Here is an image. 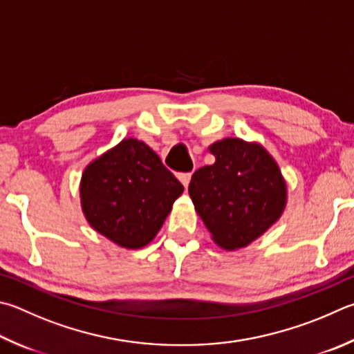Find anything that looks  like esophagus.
<instances>
[{"instance_id":"34e87169","label":"esophagus","mask_w":354,"mask_h":354,"mask_svg":"<svg viewBox=\"0 0 354 354\" xmlns=\"http://www.w3.org/2000/svg\"><path fill=\"white\" fill-rule=\"evenodd\" d=\"M179 181L183 183L184 187H189V183H190V178H192V173H179Z\"/></svg>"}]
</instances>
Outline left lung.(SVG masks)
Instances as JSON below:
<instances>
[{"instance_id":"left-lung-1","label":"left lung","mask_w":354,"mask_h":354,"mask_svg":"<svg viewBox=\"0 0 354 354\" xmlns=\"http://www.w3.org/2000/svg\"><path fill=\"white\" fill-rule=\"evenodd\" d=\"M209 150L215 162L194 173L189 195L218 246L246 248L283 214L286 183L260 144L226 138Z\"/></svg>"}]
</instances>
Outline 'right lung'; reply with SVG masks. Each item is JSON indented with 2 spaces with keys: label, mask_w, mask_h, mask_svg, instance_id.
I'll use <instances>...</instances> for the list:
<instances>
[{
  "label": "right lung",
  "mask_w": 354,
  "mask_h": 354,
  "mask_svg": "<svg viewBox=\"0 0 354 354\" xmlns=\"http://www.w3.org/2000/svg\"><path fill=\"white\" fill-rule=\"evenodd\" d=\"M183 184L142 140L128 138L89 162L80 181V203L94 230L125 249L155 239Z\"/></svg>",
  "instance_id": "right-lung-1"
}]
</instances>
